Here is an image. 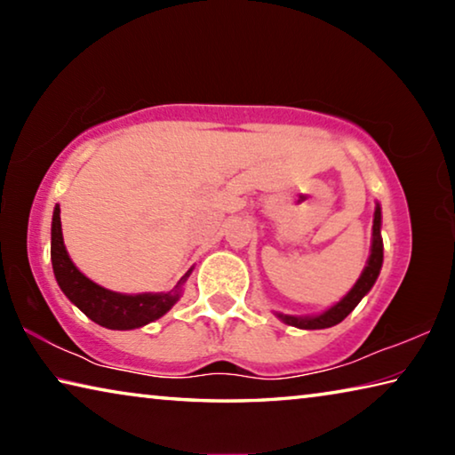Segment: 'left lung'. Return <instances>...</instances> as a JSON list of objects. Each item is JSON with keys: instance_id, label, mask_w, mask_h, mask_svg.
Listing matches in <instances>:
<instances>
[{"instance_id": "obj_1", "label": "left lung", "mask_w": 455, "mask_h": 455, "mask_svg": "<svg viewBox=\"0 0 455 455\" xmlns=\"http://www.w3.org/2000/svg\"><path fill=\"white\" fill-rule=\"evenodd\" d=\"M383 265V241H381V209L379 204L375 206V217H373V241H371V255H369L367 267L363 268V273L357 279V283L353 284V289L345 295L341 301L337 305L331 307L325 313L315 315V317H292V315H281L276 313L283 323L287 325L299 327V329H327L333 327L337 323H341L347 315L355 309L359 305L361 299H363L379 276Z\"/></svg>"}]
</instances>
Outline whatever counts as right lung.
<instances>
[{
    "instance_id": "right-lung-1",
    "label": "right lung",
    "mask_w": 455,
    "mask_h": 455,
    "mask_svg": "<svg viewBox=\"0 0 455 455\" xmlns=\"http://www.w3.org/2000/svg\"><path fill=\"white\" fill-rule=\"evenodd\" d=\"M52 267L60 289L64 295L78 307V309L98 325L106 329H138L156 321L172 309V305L180 299L182 284L187 283L190 271L182 276L179 284L168 292H140V295H124L100 287L80 273L72 259L68 257L61 236L60 206L56 204L52 219Z\"/></svg>"
}]
</instances>
